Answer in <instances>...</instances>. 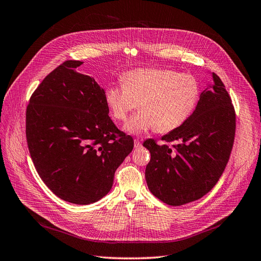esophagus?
<instances>
[{"label": "esophagus", "mask_w": 261, "mask_h": 261, "mask_svg": "<svg viewBox=\"0 0 261 261\" xmlns=\"http://www.w3.org/2000/svg\"><path fill=\"white\" fill-rule=\"evenodd\" d=\"M141 146H142V144H141V142H140V141L138 140V139H135V147H141Z\"/></svg>", "instance_id": "obj_1"}]
</instances>
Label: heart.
<instances>
[{"label":"heart","instance_id":"obj_1","mask_svg":"<svg viewBox=\"0 0 261 261\" xmlns=\"http://www.w3.org/2000/svg\"><path fill=\"white\" fill-rule=\"evenodd\" d=\"M121 81L122 85L107 86L103 97L110 114L123 122L139 103L141 110L124 126L130 135L176 130L190 118L200 97L198 81L174 70L137 69Z\"/></svg>","mask_w":261,"mask_h":261}]
</instances>
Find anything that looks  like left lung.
<instances>
[{
    "mask_svg": "<svg viewBox=\"0 0 261 261\" xmlns=\"http://www.w3.org/2000/svg\"><path fill=\"white\" fill-rule=\"evenodd\" d=\"M200 94L190 118L162 140L174 148L146 140L151 153L145 169L147 187L164 203L173 206L203 197L224 172L235 136V111L225 86L217 74Z\"/></svg>",
    "mask_w": 261,
    "mask_h": 261,
    "instance_id": "8db88e82",
    "label": "left lung"
}]
</instances>
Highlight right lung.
I'll return each instance as SVG.
<instances>
[{"mask_svg":"<svg viewBox=\"0 0 261 261\" xmlns=\"http://www.w3.org/2000/svg\"><path fill=\"white\" fill-rule=\"evenodd\" d=\"M69 60L44 77L26 111V138L42 181L64 201L85 205L105 197L133 139L108 116L105 91Z\"/></svg>","mask_w":261,"mask_h":261,"instance_id":"right-lung-1","label":"right lung"}]
</instances>
